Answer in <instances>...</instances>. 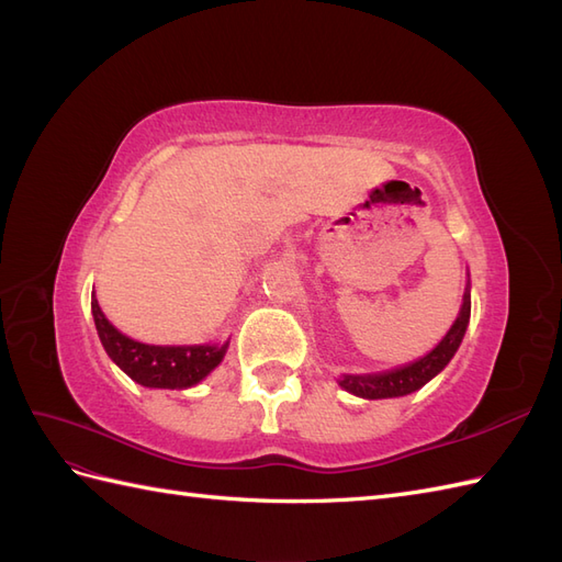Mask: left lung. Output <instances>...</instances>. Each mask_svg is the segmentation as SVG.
<instances>
[{"label": "left lung", "instance_id": "8db88e82", "mask_svg": "<svg viewBox=\"0 0 562 562\" xmlns=\"http://www.w3.org/2000/svg\"><path fill=\"white\" fill-rule=\"evenodd\" d=\"M469 316H471V293L467 285L462 312H459L457 321L452 323V328L448 330V335L443 339H440V345L431 353H427L424 359H419L411 366H403L398 370L380 372V375H345L339 384L361 398H394V396L413 394V391L427 384L431 378H436L438 372L450 363L457 347L462 345V337L469 326Z\"/></svg>", "mask_w": 562, "mask_h": 562}]
</instances>
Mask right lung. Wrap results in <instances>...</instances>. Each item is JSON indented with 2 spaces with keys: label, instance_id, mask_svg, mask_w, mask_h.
<instances>
[{
  "label": "right lung",
  "instance_id": "right-lung-1",
  "mask_svg": "<svg viewBox=\"0 0 562 562\" xmlns=\"http://www.w3.org/2000/svg\"><path fill=\"white\" fill-rule=\"evenodd\" d=\"M91 312L95 330L110 359L122 368L126 375L143 386L157 389H187L201 382L209 372L223 361L225 349L211 345L194 347H155L143 345L119 333L100 312L98 300H91Z\"/></svg>",
  "mask_w": 562,
  "mask_h": 562
}]
</instances>
